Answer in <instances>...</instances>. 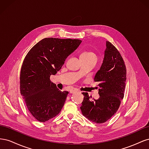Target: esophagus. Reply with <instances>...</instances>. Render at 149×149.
<instances>
[{"mask_svg":"<svg viewBox=\"0 0 149 149\" xmlns=\"http://www.w3.org/2000/svg\"><path fill=\"white\" fill-rule=\"evenodd\" d=\"M77 91H78L77 89H71L70 91V93L71 94H73V93H74L77 92Z\"/></svg>","mask_w":149,"mask_h":149,"instance_id":"1","label":"esophagus"}]
</instances>
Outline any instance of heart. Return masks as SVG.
I'll use <instances>...</instances> for the list:
<instances>
[{"label": "heart", "mask_w": 149, "mask_h": 149, "mask_svg": "<svg viewBox=\"0 0 149 149\" xmlns=\"http://www.w3.org/2000/svg\"><path fill=\"white\" fill-rule=\"evenodd\" d=\"M81 56H89V57H96V56L95 54L91 52H85L81 53Z\"/></svg>", "instance_id": "heart-1"}]
</instances>
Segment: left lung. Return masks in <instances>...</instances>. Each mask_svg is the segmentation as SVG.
Returning a JSON list of instances; mask_svg holds the SVG:
<instances>
[{
	"instance_id": "1",
	"label": "left lung",
	"mask_w": 149,
	"mask_h": 149,
	"mask_svg": "<svg viewBox=\"0 0 149 149\" xmlns=\"http://www.w3.org/2000/svg\"><path fill=\"white\" fill-rule=\"evenodd\" d=\"M94 80L100 83L97 88L100 97L91 101L88 93H83L84 100L80 108L83 115L89 120L102 124L118 111L124 98L126 81V68L123 58L118 49L108 41L102 66Z\"/></svg>"
}]
</instances>
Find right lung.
Returning <instances> with one entry per match:
<instances>
[{"mask_svg": "<svg viewBox=\"0 0 149 149\" xmlns=\"http://www.w3.org/2000/svg\"><path fill=\"white\" fill-rule=\"evenodd\" d=\"M81 40L45 38L30 49L22 63L20 89L29 112L44 123L60 113L68 92L61 91L50 76L61 70L66 58Z\"/></svg>", "mask_w": 149, "mask_h": 149, "instance_id": "right-lung-1", "label": "right lung"}]
</instances>
